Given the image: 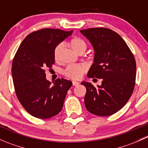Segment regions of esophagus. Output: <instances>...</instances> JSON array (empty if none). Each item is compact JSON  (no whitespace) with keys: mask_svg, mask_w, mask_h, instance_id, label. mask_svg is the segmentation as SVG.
<instances>
[{"mask_svg":"<svg viewBox=\"0 0 148 148\" xmlns=\"http://www.w3.org/2000/svg\"><path fill=\"white\" fill-rule=\"evenodd\" d=\"M72 84H73V86H78V85L79 84V83L78 82L73 81V82H72Z\"/></svg>","mask_w":148,"mask_h":148,"instance_id":"34e87169","label":"esophagus"}]
</instances>
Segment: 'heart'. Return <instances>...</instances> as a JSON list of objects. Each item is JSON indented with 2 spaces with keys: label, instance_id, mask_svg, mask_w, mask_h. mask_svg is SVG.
I'll return each instance as SVG.
<instances>
[{
  "label": "heart",
  "instance_id": "obj_1",
  "mask_svg": "<svg viewBox=\"0 0 148 148\" xmlns=\"http://www.w3.org/2000/svg\"><path fill=\"white\" fill-rule=\"evenodd\" d=\"M71 49L78 53H83L87 48V44L83 38L80 37H74L71 38L69 42ZM64 48V44H58L53 51V56L56 62H59L60 59V53ZM87 71V66L84 64H71L66 66L64 70L63 74L68 78L73 80H78L82 77V76Z\"/></svg>",
  "mask_w": 148,
  "mask_h": 148
}]
</instances>
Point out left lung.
Returning a JSON list of instances; mask_svg holds the SVG:
<instances>
[{"instance_id": "8db88e82", "label": "left lung", "mask_w": 148, "mask_h": 148, "mask_svg": "<svg viewBox=\"0 0 148 148\" xmlns=\"http://www.w3.org/2000/svg\"><path fill=\"white\" fill-rule=\"evenodd\" d=\"M95 51L89 78L102 79L97 87L86 82L84 104L86 110L97 116H110L126 104L134 91L136 62L133 53L115 31L99 27L81 30Z\"/></svg>"}]
</instances>
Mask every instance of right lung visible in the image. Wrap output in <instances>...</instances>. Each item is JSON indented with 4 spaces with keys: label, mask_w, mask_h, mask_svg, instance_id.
I'll return each instance as SVG.
<instances>
[{
    "label": "right lung",
    "mask_w": 148,
    "mask_h": 148,
    "mask_svg": "<svg viewBox=\"0 0 148 148\" xmlns=\"http://www.w3.org/2000/svg\"><path fill=\"white\" fill-rule=\"evenodd\" d=\"M72 32L55 28L34 31L22 41L13 58L11 72L16 97L22 107L36 118H51L63 108L72 82L57 79L51 86L45 72L54 64L55 48Z\"/></svg>",
    "instance_id": "obj_1"
}]
</instances>
